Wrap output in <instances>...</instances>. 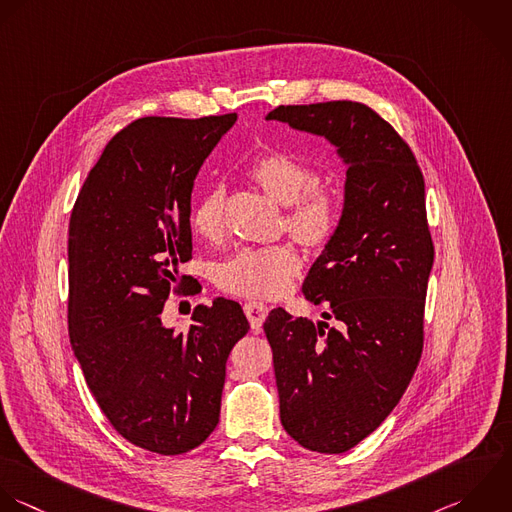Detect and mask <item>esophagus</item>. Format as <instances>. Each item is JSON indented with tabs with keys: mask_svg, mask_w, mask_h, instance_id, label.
<instances>
[{
	"mask_svg": "<svg viewBox=\"0 0 512 512\" xmlns=\"http://www.w3.org/2000/svg\"><path fill=\"white\" fill-rule=\"evenodd\" d=\"M243 311H245V315H247V319H249V323H251V329H253L255 333H259L261 327H263V321H265L267 315H269V307L263 305V303L249 301V303L243 305Z\"/></svg>",
	"mask_w": 512,
	"mask_h": 512,
	"instance_id": "34e87169",
	"label": "esophagus"
}]
</instances>
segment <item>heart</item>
I'll use <instances>...</instances> for the list:
<instances>
[{"mask_svg": "<svg viewBox=\"0 0 512 512\" xmlns=\"http://www.w3.org/2000/svg\"><path fill=\"white\" fill-rule=\"evenodd\" d=\"M251 177L275 201L289 205L287 227L305 243L323 241L337 219V197L331 189L315 183V171L301 159L271 151L261 155L249 169ZM223 189L219 185L203 193L191 211V227L205 239H215L221 233ZM299 255L285 245L245 247L225 259L217 269V283L223 291L253 297L273 299L283 295L291 279L299 273Z\"/></svg>", "mask_w": 512, "mask_h": 512, "instance_id": "1", "label": "heart"}]
</instances>
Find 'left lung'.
Wrapping results in <instances>:
<instances>
[{"mask_svg":"<svg viewBox=\"0 0 512 512\" xmlns=\"http://www.w3.org/2000/svg\"><path fill=\"white\" fill-rule=\"evenodd\" d=\"M265 119L325 137L347 165L341 219L303 283L337 325L285 309L263 325L285 431L309 451L339 455L391 415L423 353L435 259L425 179L403 137L363 103L279 105Z\"/></svg>","mask_w":512,"mask_h":512,"instance_id":"8db88e82","label":"left lung"}]
</instances>
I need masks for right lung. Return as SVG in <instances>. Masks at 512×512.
Segmentation results:
<instances>
[{"instance_id": "add662e5", "label": "right lung", "mask_w": 512, "mask_h": 512, "mask_svg": "<svg viewBox=\"0 0 512 512\" xmlns=\"http://www.w3.org/2000/svg\"><path fill=\"white\" fill-rule=\"evenodd\" d=\"M237 113L141 117L89 171L69 221V341L113 429L145 451L181 455L217 427L225 363L249 321L239 303L197 305L187 333L161 323L191 259L195 177Z\"/></svg>"}]
</instances>
